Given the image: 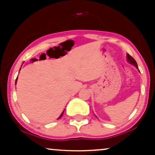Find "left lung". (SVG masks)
Listing matches in <instances>:
<instances>
[{"label":"left lung","mask_w":155,"mask_h":155,"mask_svg":"<svg viewBox=\"0 0 155 155\" xmlns=\"http://www.w3.org/2000/svg\"><path fill=\"white\" fill-rule=\"evenodd\" d=\"M127 59H128V61L129 63H131V64L134 65V66L136 68H138V66H137V64L136 61H135V59L133 58L132 56H130L128 54H127Z\"/></svg>","instance_id":"left-lung-1"}]
</instances>
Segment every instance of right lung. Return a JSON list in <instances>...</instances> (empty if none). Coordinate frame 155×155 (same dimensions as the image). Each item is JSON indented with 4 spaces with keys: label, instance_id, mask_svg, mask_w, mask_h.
I'll return each instance as SVG.
<instances>
[{
    "label": "right lung",
    "instance_id": "add662e5",
    "mask_svg": "<svg viewBox=\"0 0 155 155\" xmlns=\"http://www.w3.org/2000/svg\"><path fill=\"white\" fill-rule=\"evenodd\" d=\"M21 69V68H20ZM17 80H18V77H17V78H16V80H15V84H16V82H17ZM63 112H64V111H63V112H62V114H61V116H59V117H58V119H59V118H60L61 117V116H63Z\"/></svg>",
    "mask_w": 155,
    "mask_h": 155
}]
</instances>
